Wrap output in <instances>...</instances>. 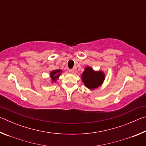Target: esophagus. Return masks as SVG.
I'll return each instance as SVG.
<instances>
[{
	"instance_id": "34e87169",
	"label": "esophagus",
	"mask_w": 146,
	"mask_h": 146,
	"mask_svg": "<svg viewBox=\"0 0 146 146\" xmlns=\"http://www.w3.org/2000/svg\"><path fill=\"white\" fill-rule=\"evenodd\" d=\"M74 71H75V70H73V69H70V70H69V72L70 73H73Z\"/></svg>"
}]
</instances>
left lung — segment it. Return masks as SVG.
Here are the masks:
<instances>
[{
    "label": "left lung",
    "mask_w": 146,
    "mask_h": 146,
    "mask_svg": "<svg viewBox=\"0 0 146 146\" xmlns=\"http://www.w3.org/2000/svg\"><path fill=\"white\" fill-rule=\"evenodd\" d=\"M105 75L102 71H96L91 67H86L82 74V80L86 87L90 90L97 88L102 84Z\"/></svg>",
    "instance_id": "obj_1"
}]
</instances>
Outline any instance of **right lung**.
Segmentation results:
<instances>
[{"label": "right lung", "instance_id": "right-lung-1", "mask_svg": "<svg viewBox=\"0 0 146 146\" xmlns=\"http://www.w3.org/2000/svg\"><path fill=\"white\" fill-rule=\"evenodd\" d=\"M61 70H54L52 71L50 73V77L52 80L53 82H56V80L58 78L59 76L60 75V73H61Z\"/></svg>", "mask_w": 146, "mask_h": 146}]
</instances>
